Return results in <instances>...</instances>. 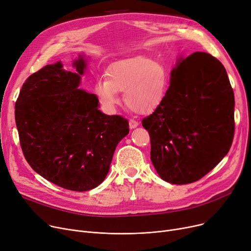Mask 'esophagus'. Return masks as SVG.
I'll list each match as a JSON object with an SVG mask.
<instances>
[{
  "instance_id": "34e87169",
  "label": "esophagus",
  "mask_w": 251,
  "mask_h": 251,
  "mask_svg": "<svg viewBox=\"0 0 251 251\" xmlns=\"http://www.w3.org/2000/svg\"><path fill=\"white\" fill-rule=\"evenodd\" d=\"M129 126H130L131 129H134V128H136L138 126V122L133 120V119H131V120L129 121Z\"/></svg>"
}]
</instances>
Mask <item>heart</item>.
<instances>
[{
    "label": "heart",
    "instance_id": "1",
    "mask_svg": "<svg viewBox=\"0 0 251 251\" xmlns=\"http://www.w3.org/2000/svg\"><path fill=\"white\" fill-rule=\"evenodd\" d=\"M169 84L165 66L146 57H133L112 63L105 79H98L95 94L102 108L113 112L124 92L127 107L137 114H149L163 101Z\"/></svg>",
    "mask_w": 251,
    "mask_h": 251
}]
</instances>
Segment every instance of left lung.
<instances>
[{
	"mask_svg": "<svg viewBox=\"0 0 251 251\" xmlns=\"http://www.w3.org/2000/svg\"><path fill=\"white\" fill-rule=\"evenodd\" d=\"M234 105L233 88L218 59L202 51L181 58L163 101L142 120L159 176L188 184L212 171L232 146Z\"/></svg>",
	"mask_w": 251,
	"mask_h": 251,
	"instance_id": "obj_1",
	"label": "left lung"
}]
</instances>
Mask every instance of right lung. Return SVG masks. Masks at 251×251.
I'll list each match as a JSON object with an SVG mask.
<instances>
[{
	"mask_svg": "<svg viewBox=\"0 0 251 251\" xmlns=\"http://www.w3.org/2000/svg\"><path fill=\"white\" fill-rule=\"evenodd\" d=\"M47 65L22 85L15 121L25 160L37 174L72 190L94 189L104 180L117 144L129 133L125 118L104 115L96 95L79 89L86 63Z\"/></svg>",
	"mask_w": 251,
	"mask_h": 251,
	"instance_id": "obj_1",
	"label": "right lung"
}]
</instances>
